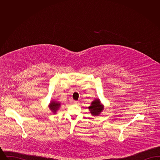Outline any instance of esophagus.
Listing matches in <instances>:
<instances>
[{"instance_id": "esophagus-1", "label": "esophagus", "mask_w": 160, "mask_h": 160, "mask_svg": "<svg viewBox=\"0 0 160 160\" xmlns=\"http://www.w3.org/2000/svg\"><path fill=\"white\" fill-rule=\"evenodd\" d=\"M79 101H74V103L76 104H79Z\"/></svg>"}]
</instances>
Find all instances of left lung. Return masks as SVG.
Here are the masks:
<instances>
[{
    "label": "left lung",
    "mask_w": 160,
    "mask_h": 160,
    "mask_svg": "<svg viewBox=\"0 0 160 160\" xmlns=\"http://www.w3.org/2000/svg\"><path fill=\"white\" fill-rule=\"evenodd\" d=\"M93 116H98L104 107L100 104L99 99H95L92 102L91 106L88 107Z\"/></svg>",
    "instance_id": "8db88e82"
}]
</instances>
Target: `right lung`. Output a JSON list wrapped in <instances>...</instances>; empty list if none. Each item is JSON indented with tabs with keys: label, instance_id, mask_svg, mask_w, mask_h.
Returning <instances> with one entry per match:
<instances>
[{
	"label": "right lung",
	"instance_id": "obj_1",
	"mask_svg": "<svg viewBox=\"0 0 160 160\" xmlns=\"http://www.w3.org/2000/svg\"><path fill=\"white\" fill-rule=\"evenodd\" d=\"M61 106V104L59 102H55V101H53L50 103V110L54 112V113H56V112L59 109V107Z\"/></svg>",
	"mask_w": 160,
	"mask_h": 160
}]
</instances>
